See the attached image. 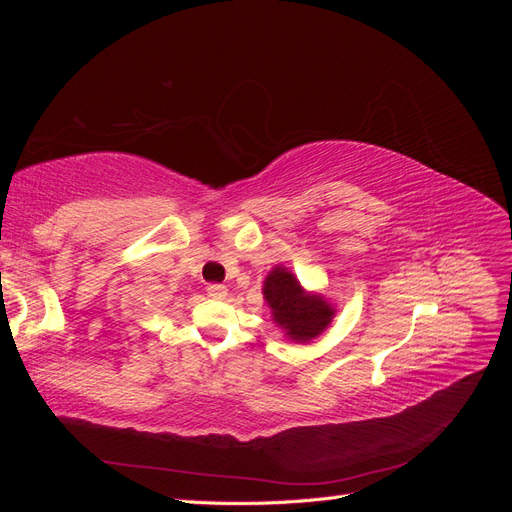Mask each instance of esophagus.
Listing matches in <instances>:
<instances>
[{"mask_svg":"<svg viewBox=\"0 0 512 512\" xmlns=\"http://www.w3.org/2000/svg\"><path fill=\"white\" fill-rule=\"evenodd\" d=\"M207 294H209L211 299H224L226 294H228V290H226L224 284H209L207 286Z\"/></svg>","mask_w":512,"mask_h":512,"instance_id":"esophagus-1","label":"esophagus"}]
</instances>
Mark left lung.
Segmentation results:
<instances>
[{"instance_id":"left-lung-1","label":"left lung","mask_w":512,"mask_h":512,"mask_svg":"<svg viewBox=\"0 0 512 512\" xmlns=\"http://www.w3.org/2000/svg\"><path fill=\"white\" fill-rule=\"evenodd\" d=\"M265 299L273 312V320L286 329L294 342H307L320 335L333 318V309L322 297L305 294L294 275L275 267L265 280Z\"/></svg>"}]
</instances>
